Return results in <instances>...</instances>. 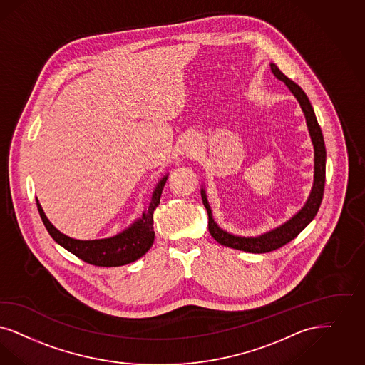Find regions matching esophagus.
Masks as SVG:
<instances>
[{
    "mask_svg": "<svg viewBox=\"0 0 365 365\" xmlns=\"http://www.w3.org/2000/svg\"><path fill=\"white\" fill-rule=\"evenodd\" d=\"M198 145H200V141H198V138L197 136H194V135H190L185 140V152L187 153V155H194L197 150H198Z\"/></svg>",
    "mask_w": 365,
    "mask_h": 365,
    "instance_id": "esophagus-1",
    "label": "esophagus"
}]
</instances>
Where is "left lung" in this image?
I'll use <instances>...</instances> for the list:
<instances>
[{"mask_svg":"<svg viewBox=\"0 0 365 365\" xmlns=\"http://www.w3.org/2000/svg\"><path fill=\"white\" fill-rule=\"evenodd\" d=\"M271 70L277 79L283 81L289 91L294 94V97L298 100L301 105L302 110L306 117V124L309 128V133L314 145V183L313 189L298 213L291 217L289 221H286L283 225L275 227L264 235H260L257 237H241L227 233V230L221 229L214 221L213 214L210 205L206 198L205 189L201 190L202 202L206 207V212L209 215V232L217 242L221 245H225L233 250L239 251L251 252V253H265V252L275 251L277 248L286 245L291 240L295 239L304 227H307L315 214L318 213V209L321 206L324 189H325V171H327V148L325 141L322 136L321 126L317 121L314 109L307 98L306 93L302 90L295 82H292L289 78L284 76L275 63H271Z\"/></svg>","mask_w":365,"mask_h":365,"instance_id":"8db88e82","label":"left lung"}]
</instances>
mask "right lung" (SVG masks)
<instances>
[{"label": "right lung", "mask_w": 365, "mask_h": 365, "mask_svg": "<svg viewBox=\"0 0 365 365\" xmlns=\"http://www.w3.org/2000/svg\"><path fill=\"white\" fill-rule=\"evenodd\" d=\"M168 175L163 176L156 185L152 194L151 203L148 210L143 213V217L136 220L130 227L124 232L115 235L113 237L100 240H76L71 239L61 233L53 227L46 217L40 203L36 200L38 214L43 220V224L48 230L51 237L59 245H62L67 251L71 252L81 260L88 264L98 267H118L136 262L141 256H144L151 248L155 240L153 232V212L160 203V197L164 185Z\"/></svg>", "instance_id": "1"}]
</instances>
